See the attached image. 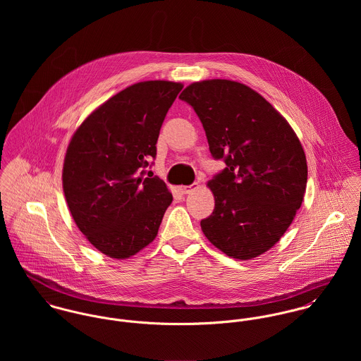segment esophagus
I'll return each instance as SVG.
<instances>
[{
    "mask_svg": "<svg viewBox=\"0 0 361 361\" xmlns=\"http://www.w3.org/2000/svg\"><path fill=\"white\" fill-rule=\"evenodd\" d=\"M197 188H199V183H193V185H190V186H179V192H180L182 195H189L190 192L196 190Z\"/></svg>",
    "mask_w": 361,
    "mask_h": 361,
    "instance_id": "1",
    "label": "esophagus"
}]
</instances>
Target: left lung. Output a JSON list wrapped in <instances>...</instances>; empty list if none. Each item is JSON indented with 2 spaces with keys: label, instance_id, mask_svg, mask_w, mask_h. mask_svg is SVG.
<instances>
[{
  "label": "left lung",
  "instance_id": "left-lung-1",
  "mask_svg": "<svg viewBox=\"0 0 361 361\" xmlns=\"http://www.w3.org/2000/svg\"><path fill=\"white\" fill-rule=\"evenodd\" d=\"M179 99L202 121L214 159L226 165L208 182L215 207L202 229L226 256L257 257L282 238L302 206L303 147L286 119L242 83L203 80Z\"/></svg>",
  "mask_w": 361,
  "mask_h": 361
}]
</instances>
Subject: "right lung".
I'll return each mask as SVG.
<instances>
[{
    "label": "right lung",
    "instance_id": "right-lung-1",
    "mask_svg": "<svg viewBox=\"0 0 361 361\" xmlns=\"http://www.w3.org/2000/svg\"><path fill=\"white\" fill-rule=\"evenodd\" d=\"M182 89L168 80L129 86L92 112L68 146L66 203L80 232L108 257H130L152 243L172 203L164 180L147 168Z\"/></svg>",
    "mask_w": 361,
    "mask_h": 361
}]
</instances>
